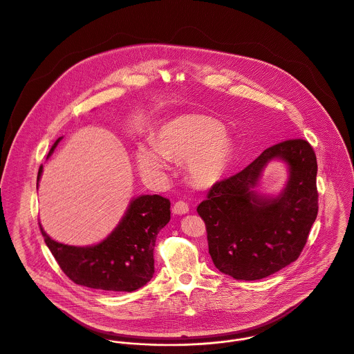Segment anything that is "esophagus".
<instances>
[{"mask_svg": "<svg viewBox=\"0 0 354 354\" xmlns=\"http://www.w3.org/2000/svg\"><path fill=\"white\" fill-rule=\"evenodd\" d=\"M189 212V207H188V205L185 203V202H177V203H174V206H173V213L174 214H177V216H183V214H187Z\"/></svg>", "mask_w": 354, "mask_h": 354, "instance_id": "obj_1", "label": "esophagus"}]
</instances>
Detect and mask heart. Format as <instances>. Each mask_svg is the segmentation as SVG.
Here are the masks:
<instances>
[{
  "mask_svg": "<svg viewBox=\"0 0 354 354\" xmlns=\"http://www.w3.org/2000/svg\"><path fill=\"white\" fill-rule=\"evenodd\" d=\"M169 158L187 159L189 180L207 188L227 174L234 158V142L218 120L198 114L180 115L160 126L153 142H140L136 152L140 170L151 176L167 170Z\"/></svg>",
  "mask_w": 354,
  "mask_h": 354,
  "instance_id": "1",
  "label": "heart"
}]
</instances>
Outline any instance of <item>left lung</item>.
Wrapping results in <instances>:
<instances>
[{
    "label": "left lung",
    "instance_id": "left-lung-1",
    "mask_svg": "<svg viewBox=\"0 0 354 354\" xmlns=\"http://www.w3.org/2000/svg\"><path fill=\"white\" fill-rule=\"evenodd\" d=\"M281 161L289 177L276 196L257 191L261 173ZM317 160L310 144L287 140L266 148L235 176L217 183L198 206L216 268L236 280H259L294 262L317 217Z\"/></svg>",
    "mask_w": 354,
    "mask_h": 354
}]
</instances>
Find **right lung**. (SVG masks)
Returning a JSON list of instances; mask_svg holds the SVG:
<instances>
[{"instance_id": "right-lung-1", "label": "right lung", "mask_w": 354, "mask_h": 354, "mask_svg": "<svg viewBox=\"0 0 354 354\" xmlns=\"http://www.w3.org/2000/svg\"><path fill=\"white\" fill-rule=\"evenodd\" d=\"M59 137L46 159L50 158ZM44 166H39L37 184ZM170 221V202L159 195L133 198L114 231L92 245H70L53 240L39 224L46 245L62 270L84 287L131 292L145 286L155 272L156 236Z\"/></svg>"}]
</instances>
